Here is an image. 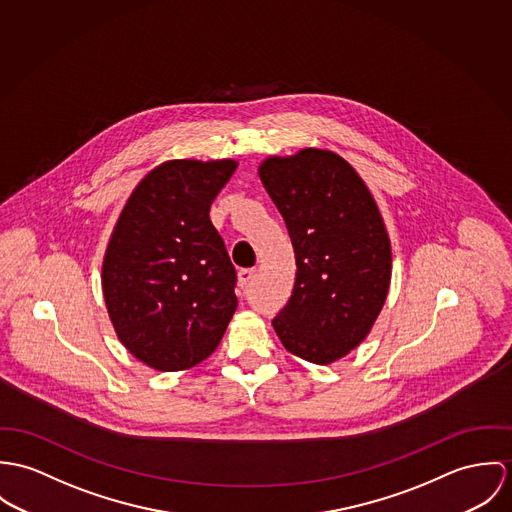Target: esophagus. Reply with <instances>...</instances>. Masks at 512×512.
Wrapping results in <instances>:
<instances>
[{
    "label": "esophagus",
    "mask_w": 512,
    "mask_h": 512,
    "mask_svg": "<svg viewBox=\"0 0 512 512\" xmlns=\"http://www.w3.org/2000/svg\"><path fill=\"white\" fill-rule=\"evenodd\" d=\"M255 273H257V269H239V273H237V277H239V284L241 286H247V284L253 281V277H255Z\"/></svg>",
    "instance_id": "34e87169"
}]
</instances>
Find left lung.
Instances as JSON below:
<instances>
[{
	"mask_svg": "<svg viewBox=\"0 0 512 512\" xmlns=\"http://www.w3.org/2000/svg\"><path fill=\"white\" fill-rule=\"evenodd\" d=\"M259 176L288 229L296 281L273 328L286 351L328 365L371 332L391 284V241L379 208L340 155L271 157Z\"/></svg>",
	"mask_w": 512,
	"mask_h": 512,
	"instance_id": "1",
	"label": "left lung"
}]
</instances>
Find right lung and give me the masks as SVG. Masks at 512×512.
Listing matches in <instances>:
<instances>
[{"label":"right lung","mask_w":512,"mask_h":512,"mask_svg":"<svg viewBox=\"0 0 512 512\" xmlns=\"http://www.w3.org/2000/svg\"><path fill=\"white\" fill-rule=\"evenodd\" d=\"M237 163L167 161L129 196L102 267L119 341L145 365L182 371L204 361L237 308V275L210 206Z\"/></svg>","instance_id":"1"}]
</instances>
